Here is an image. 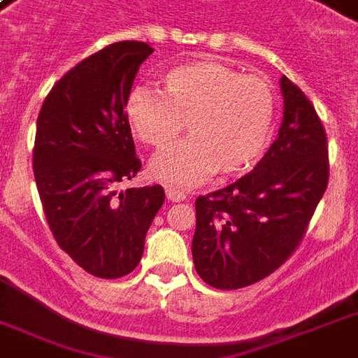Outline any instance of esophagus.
<instances>
[{"mask_svg": "<svg viewBox=\"0 0 358 358\" xmlns=\"http://www.w3.org/2000/svg\"><path fill=\"white\" fill-rule=\"evenodd\" d=\"M165 193H167V199L171 202H180V201H185V199H187L184 191L174 189V187H167V189H165Z\"/></svg>", "mask_w": 358, "mask_h": 358, "instance_id": "obj_1", "label": "esophagus"}]
</instances>
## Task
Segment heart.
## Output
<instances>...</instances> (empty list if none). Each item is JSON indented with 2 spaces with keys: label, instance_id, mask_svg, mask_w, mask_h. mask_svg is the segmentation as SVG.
<instances>
[{
  "label": "heart",
  "instance_id": "heart-1",
  "mask_svg": "<svg viewBox=\"0 0 358 358\" xmlns=\"http://www.w3.org/2000/svg\"><path fill=\"white\" fill-rule=\"evenodd\" d=\"M163 92L134 87L124 102L129 128L145 145L165 150L189 124L191 139L152 162L159 182L191 187L217 171L234 176L255 167L269 145L277 96L258 74L217 61L176 64L162 76Z\"/></svg>",
  "mask_w": 358,
  "mask_h": 358
}]
</instances>
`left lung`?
Listing matches in <instances>:
<instances>
[{"label": "left lung", "mask_w": 358, "mask_h": 358, "mask_svg": "<svg viewBox=\"0 0 358 358\" xmlns=\"http://www.w3.org/2000/svg\"><path fill=\"white\" fill-rule=\"evenodd\" d=\"M284 119L266 156L223 189L196 196L199 277L238 289L277 271L303 241L329 184L327 134L306 94L280 78Z\"/></svg>", "instance_id": "left-lung-1"}]
</instances>
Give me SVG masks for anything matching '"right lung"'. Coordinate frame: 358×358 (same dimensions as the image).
<instances>
[{"label":"right lung","instance_id":"1","mask_svg":"<svg viewBox=\"0 0 358 358\" xmlns=\"http://www.w3.org/2000/svg\"><path fill=\"white\" fill-rule=\"evenodd\" d=\"M146 42L109 44L70 69L44 98L36 119L33 173L57 245L87 273L119 278L137 267L165 191H119L139 173L124 102Z\"/></svg>","mask_w":358,"mask_h":358}]
</instances>
